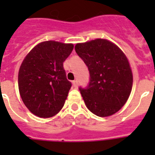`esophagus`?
<instances>
[{
    "instance_id": "obj_1",
    "label": "esophagus",
    "mask_w": 155,
    "mask_h": 155,
    "mask_svg": "<svg viewBox=\"0 0 155 155\" xmlns=\"http://www.w3.org/2000/svg\"><path fill=\"white\" fill-rule=\"evenodd\" d=\"M72 84H73V87L76 88V87H78V81H77V80H74V81L72 82Z\"/></svg>"
}]
</instances>
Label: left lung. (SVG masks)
<instances>
[{"instance_id": "1", "label": "left lung", "mask_w": 155, "mask_h": 155, "mask_svg": "<svg viewBox=\"0 0 155 155\" xmlns=\"http://www.w3.org/2000/svg\"><path fill=\"white\" fill-rule=\"evenodd\" d=\"M75 50L89 71L87 86L79 87L87 108L98 117L117 113L127 101L133 85L125 54L113 42L101 38L78 43Z\"/></svg>"}]
</instances>
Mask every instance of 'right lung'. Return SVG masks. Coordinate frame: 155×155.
Segmentation results:
<instances>
[{
	"label": "right lung",
	"mask_w": 155,
	"mask_h": 155,
	"mask_svg": "<svg viewBox=\"0 0 155 155\" xmlns=\"http://www.w3.org/2000/svg\"><path fill=\"white\" fill-rule=\"evenodd\" d=\"M73 48V44L47 41L34 47L23 60L18 87L22 101L33 114L51 117L63 108L71 87L63 62Z\"/></svg>",
	"instance_id": "right-lung-1"
}]
</instances>
